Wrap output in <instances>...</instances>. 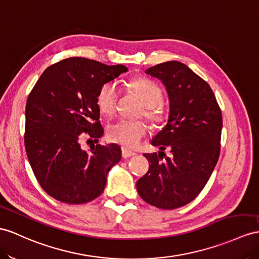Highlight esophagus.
<instances>
[{
    "label": "esophagus",
    "instance_id": "34e87169",
    "mask_svg": "<svg viewBox=\"0 0 259 259\" xmlns=\"http://www.w3.org/2000/svg\"><path fill=\"white\" fill-rule=\"evenodd\" d=\"M134 155H135V153H133V151L122 148V157H123V158H130V157L134 156Z\"/></svg>",
    "mask_w": 259,
    "mask_h": 259
}]
</instances>
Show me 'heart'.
Here are the masks:
<instances>
[{
    "label": "heart",
    "mask_w": 259,
    "mask_h": 259,
    "mask_svg": "<svg viewBox=\"0 0 259 259\" xmlns=\"http://www.w3.org/2000/svg\"><path fill=\"white\" fill-rule=\"evenodd\" d=\"M131 91L143 102L140 115H144L154 127H160L166 123L167 113L162 104V90L155 81L147 78H134L130 81ZM118 101V89L115 82H106L100 88L96 102L99 111L103 115L114 114ZM147 135V126L143 121L119 119L109 126L108 136L110 141L121 145L124 148L138 147Z\"/></svg>",
    "instance_id": "b5f03b06"
}]
</instances>
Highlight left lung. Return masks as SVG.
I'll return each instance as SVG.
<instances>
[{"mask_svg":"<svg viewBox=\"0 0 259 259\" xmlns=\"http://www.w3.org/2000/svg\"><path fill=\"white\" fill-rule=\"evenodd\" d=\"M146 73L166 85L170 112L151 141L159 154H144L149 169L136 187L145 202L174 210L197 198L211 177L221 150L222 112L209 83L185 64L162 62Z\"/></svg>","mask_w":259,"mask_h":259,"instance_id":"left-lung-1","label":"left lung"}]
</instances>
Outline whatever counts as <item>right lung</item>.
I'll return each instance as SVG.
<instances>
[{
  "label": "right lung",
  "instance_id": "1",
  "mask_svg": "<svg viewBox=\"0 0 259 259\" xmlns=\"http://www.w3.org/2000/svg\"><path fill=\"white\" fill-rule=\"evenodd\" d=\"M127 71L123 65L71 57L49 66L26 102L24 142L35 177L47 194L82 204L103 192L109 170L121 159V147L91 145L104 130L96 98L106 82Z\"/></svg>",
  "mask_w": 259,
  "mask_h": 259
}]
</instances>
